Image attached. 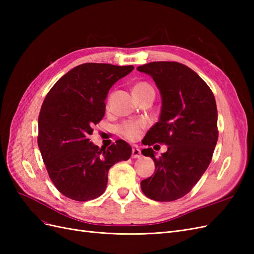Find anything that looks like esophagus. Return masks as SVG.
Returning a JSON list of instances; mask_svg holds the SVG:
<instances>
[{
    "label": "esophagus",
    "instance_id": "obj_1",
    "mask_svg": "<svg viewBox=\"0 0 254 254\" xmlns=\"http://www.w3.org/2000/svg\"><path fill=\"white\" fill-rule=\"evenodd\" d=\"M141 156H142V153H141V150L139 149V147H137V146H134V147H132L131 158L137 159V158H141Z\"/></svg>",
    "mask_w": 254,
    "mask_h": 254
}]
</instances>
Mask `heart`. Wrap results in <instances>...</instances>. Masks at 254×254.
Here are the masks:
<instances>
[{"instance_id": "obj_1", "label": "heart", "mask_w": 254, "mask_h": 254, "mask_svg": "<svg viewBox=\"0 0 254 254\" xmlns=\"http://www.w3.org/2000/svg\"><path fill=\"white\" fill-rule=\"evenodd\" d=\"M155 92L153 88L149 83L145 81H139L133 86V95L140 96L147 92ZM146 127V123L144 121H126L119 126L120 133L127 140L134 141L140 136L142 130Z\"/></svg>"}]
</instances>
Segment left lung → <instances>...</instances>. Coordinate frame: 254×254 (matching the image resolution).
<instances>
[{"label":"left lung","mask_w":254,"mask_h":254,"mask_svg":"<svg viewBox=\"0 0 254 254\" xmlns=\"http://www.w3.org/2000/svg\"><path fill=\"white\" fill-rule=\"evenodd\" d=\"M137 71L151 76L162 96L160 120L142 141L150 146L142 153L156 171L141 189L152 200L174 201L190 193L210 165L218 140L216 102L205 81L182 64L155 61ZM157 142L168 145L159 158L153 151Z\"/></svg>","instance_id":"left-lung-1"}]
</instances>
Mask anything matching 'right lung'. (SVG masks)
<instances>
[{
  "instance_id": "add662e5",
  "label": "right lung",
  "mask_w": 254,
  "mask_h": 254,
  "mask_svg": "<svg viewBox=\"0 0 254 254\" xmlns=\"http://www.w3.org/2000/svg\"><path fill=\"white\" fill-rule=\"evenodd\" d=\"M133 68L83 64L64 74L45 96L38 119V146L52 182L65 197L76 201L99 197L110 167L131 156L125 141L103 150L89 137L104 118L110 88Z\"/></svg>"
}]
</instances>
